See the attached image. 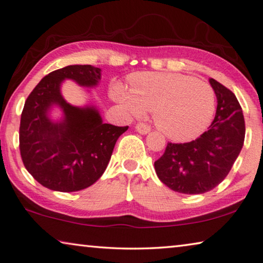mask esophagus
Here are the masks:
<instances>
[{"label":"esophagus","instance_id":"obj_1","mask_svg":"<svg viewBox=\"0 0 263 263\" xmlns=\"http://www.w3.org/2000/svg\"><path fill=\"white\" fill-rule=\"evenodd\" d=\"M136 130L139 132L140 134H147V133L151 132V127H149L148 124L140 122V123L136 124Z\"/></svg>","mask_w":263,"mask_h":263}]
</instances>
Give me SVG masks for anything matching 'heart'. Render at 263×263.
Segmentation results:
<instances>
[{
    "mask_svg": "<svg viewBox=\"0 0 263 263\" xmlns=\"http://www.w3.org/2000/svg\"><path fill=\"white\" fill-rule=\"evenodd\" d=\"M129 82L130 89L115 83L111 98L130 118L153 109L155 124L169 139L192 140L212 121L215 92L207 82L175 72H139Z\"/></svg>",
    "mask_w": 263,
    "mask_h": 263,
    "instance_id": "b5f03b06",
    "label": "heart"
}]
</instances>
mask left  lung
I'll use <instances>...</instances> for the list:
<instances>
[{
  "label": "left lung",
  "instance_id": "8db88e82",
  "mask_svg": "<svg viewBox=\"0 0 263 263\" xmlns=\"http://www.w3.org/2000/svg\"><path fill=\"white\" fill-rule=\"evenodd\" d=\"M209 83L215 91L217 108L208 130L191 142H168L154 163L161 182L174 192L212 191L228 175L243 145L246 127L239 101L216 80L211 79Z\"/></svg>",
  "mask_w": 263,
  "mask_h": 263
}]
</instances>
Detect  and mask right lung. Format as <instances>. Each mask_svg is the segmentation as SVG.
I'll list each match as a JSON object with an SVG mask.
<instances>
[{"label":"right lung","mask_w":263,"mask_h":263,"mask_svg":"<svg viewBox=\"0 0 263 263\" xmlns=\"http://www.w3.org/2000/svg\"><path fill=\"white\" fill-rule=\"evenodd\" d=\"M70 79L94 87L101 69L75 64L51 71L40 81L24 103L20 123V153L24 167L43 187L56 192H78L95 183L106 171L115 143L128 129L103 123L94 107L79 108L66 102L61 83ZM52 105L64 111L54 123L47 112Z\"/></svg>","instance_id":"add662e5"}]
</instances>
